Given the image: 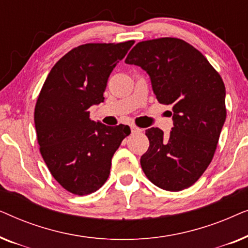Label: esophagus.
I'll list each match as a JSON object with an SVG mask.
<instances>
[{
    "label": "esophagus",
    "instance_id": "esophagus-1",
    "mask_svg": "<svg viewBox=\"0 0 248 248\" xmlns=\"http://www.w3.org/2000/svg\"><path fill=\"white\" fill-rule=\"evenodd\" d=\"M131 132L132 133H138V132H141V130L137 126H134V125H132L131 126Z\"/></svg>",
    "mask_w": 248,
    "mask_h": 248
}]
</instances>
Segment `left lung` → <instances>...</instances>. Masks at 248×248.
Listing matches in <instances>:
<instances>
[{
    "label": "left lung",
    "mask_w": 248,
    "mask_h": 248,
    "mask_svg": "<svg viewBox=\"0 0 248 248\" xmlns=\"http://www.w3.org/2000/svg\"><path fill=\"white\" fill-rule=\"evenodd\" d=\"M125 63L147 71L157 100L172 107L170 133L145 131L150 145L140 160L145 176L166 191L189 187L211 162L226 121L221 77L201 52L171 37L138 43Z\"/></svg>",
    "instance_id": "obj_1"
}]
</instances>
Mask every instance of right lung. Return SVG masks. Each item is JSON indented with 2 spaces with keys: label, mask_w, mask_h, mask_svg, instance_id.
<instances>
[{
  "label": "right lung",
  "mask_w": 248,
  "mask_h": 248,
  "mask_svg": "<svg viewBox=\"0 0 248 248\" xmlns=\"http://www.w3.org/2000/svg\"><path fill=\"white\" fill-rule=\"evenodd\" d=\"M134 40L84 44L50 70L35 107L39 150L50 174L67 192L88 195L107 181L111 158L131 133L127 125L90 120L89 108L104 101L107 80Z\"/></svg>",
  "instance_id": "obj_1"
}]
</instances>
